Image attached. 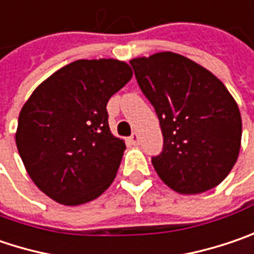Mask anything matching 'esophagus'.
<instances>
[{
	"mask_svg": "<svg viewBox=\"0 0 254 254\" xmlns=\"http://www.w3.org/2000/svg\"><path fill=\"white\" fill-rule=\"evenodd\" d=\"M129 141H130V143H133V145H138V143H139V135H138L136 132H133V133L130 135Z\"/></svg>",
	"mask_w": 254,
	"mask_h": 254,
	"instance_id": "esophagus-1",
	"label": "esophagus"
}]
</instances>
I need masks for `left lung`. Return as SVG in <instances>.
I'll use <instances>...</instances> for the list:
<instances>
[{
	"instance_id": "8db88e82",
	"label": "left lung",
	"mask_w": 254,
	"mask_h": 254,
	"mask_svg": "<svg viewBox=\"0 0 254 254\" xmlns=\"http://www.w3.org/2000/svg\"><path fill=\"white\" fill-rule=\"evenodd\" d=\"M130 66L162 130V151L152 157L159 178L181 194L218 186L234 167L242 141V116L227 87L177 53L132 59Z\"/></svg>"
}]
</instances>
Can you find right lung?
<instances>
[{"label":"right lung","instance_id":"add662e5","mask_svg":"<svg viewBox=\"0 0 254 254\" xmlns=\"http://www.w3.org/2000/svg\"><path fill=\"white\" fill-rule=\"evenodd\" d=\"M130 77L125 62L76 60L25 102L15 133L18 154L34 184L54 201L84 204L112 184L127 146L109 129L106 105Z\"/></svg>","mask_w":254,"mask_h":254}]
</instances>
